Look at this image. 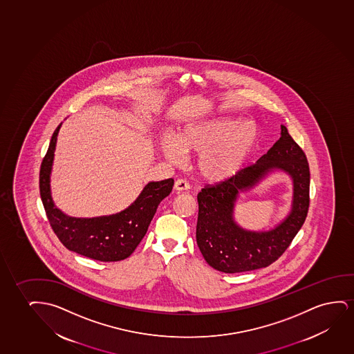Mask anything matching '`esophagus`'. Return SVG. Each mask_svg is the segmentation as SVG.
<instances>
[{"label":"esophagus","instance_id":"34e87169","mask_svg":"<svg viewBox=\"0 0 354 354\" xmlns=\"http://www.w3.org/2000/svg\"><path fill=\"white\" fill-rule=\"evenodd\" d=\"M174 189L176 191H179V192H183V191H187L189 189V184L184 179H179L175 181Z\"/></svg>","mask_w":354,"mask_h":354}]
</instances>
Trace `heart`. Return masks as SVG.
Masks as SVG:
<instances>
[{
    "mask_svg": "<svg viewBox=\"0 0 354 354\" xmlns=\"http://www.w3.org/2000/svg\"><path fill=\"white\" fill-rule=\"evenodd\" d=\"M257 127L252 122L218 117L184 127L176 139L165 136L160 151L171 163H180L184 152L197 153L199 173L204 179L218 183L242 169L257 145Z\"/></svg>",
    "mask_w": 354,
    "mask_h": 354,
    "instance_id": "heart-1",
    "label": "heart"
}]
</instances>
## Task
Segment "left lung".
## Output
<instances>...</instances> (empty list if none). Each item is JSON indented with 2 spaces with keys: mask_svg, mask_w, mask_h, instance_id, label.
Wrapping results in <instances>:
<instances>
[{
  "mask_svg": "<svg viewBox=\"0 0 354 354\" xmlns=\"http://www.w3.org/2000/svg\"><path fill=\"white\" fill-rule=\"evenodd\" d=\"M281 129L279 140L255 165L218 184L205 186L197 196L196 239L205 261L218 271L238 273L270 266L286 252L305 223L310 207V167L286 127L281 124ZM276 169L293 180L291 212L268 232L243 229L234 220L239 194L253 188Z\"/></svg>",
  "mask_w": 354,
  "mask_h": 354,
  "instance_id": "obj_1",
  "label": "left lung"
}]
</instances>
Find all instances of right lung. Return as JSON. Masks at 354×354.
Wrapping results in <instances>:
<instances>
[{"label": "right lung", "instance_id": "1", "mask_svg": "<svg viewBox=\"0 0 354 354\" xmlns=\"http://www.w3.org/2000/svg\"><path fill=\"white\" fill-rule=\"evenodd\" d=\"M62 123L52 136L39 170V194L49 223L64 247L97 261H121L144 238L158 204L169 196L174 180L151 181L139 197L120 213L97 218H73L55 207L50 192L54 151Z\"/></svg>", "mask_w": 354, "mask_h": 354}]
</instances>
